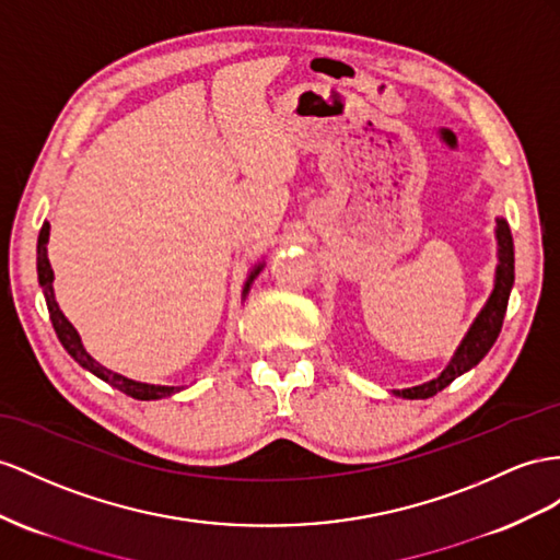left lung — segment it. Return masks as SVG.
Segmentation results:
<instances>
[{
	"label": "left lung",
	"instance_id": "8db88e82",
	"mask_svg": "<svg viewBox=\"0 0 560 560\" xmlns=\"http://www.w3.org/2000/svg\"><path fill=\"white\" fill-rule=\"evenodd\" d=\"M497 241H499V267H497V283L494 291L487 300V305L478 314V319L472 322L470 331L462 340V346L454 352L452 362L447 369L433 381H428L423 385H417V388H407V390H397L399 397L407 399H425L433 397L440 390L447 388V385L456 378L466 374L468 369L476 366L482 357L490 352L494 346V340L501 331V324H504V314L509 305V293L513 285V238H511V229L506 220H497Z\"/></svg>",
	"mask_w": 560,
	"mask_h": 560
}]
</instances>
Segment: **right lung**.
<instances>
[{"instance_id":"right-lung-1","label":"right lung","mask_w":560,"mask_h":560,"mask_svg":"<svg viewBox=\"0 0 560 560\" xmlns=\"http://www.w3.org/2000/svg\"><path fill=\"white\" fill-rule=\"evenodd\" d=\"M47 241H49V222L42 224L39 229V238H37V279H39V285H42V293H45V300H47V307H49V317H51V324H54V331L56 336H59L61 346L68 350V354L73 357V360L84 366L88 371H92L94 376H98L102 381L110 383L113 388H118L120 393L130 395L135 399H161V397H167L172 393H179L182 388H172V385H149V383H139V381H132V378H125L120 374H116V371H110L106 366H102L98 362H94L92 357L88 354V350L82 348V340L78 336V331L73 328V324H70L63 312L59 310V305H56V298H54V271H51V265H49V257H47ZM262 265H257L250 277L246 281V289H243V295L248 293L253 279L260 275Z\"/></svg>"}]
</instances>
